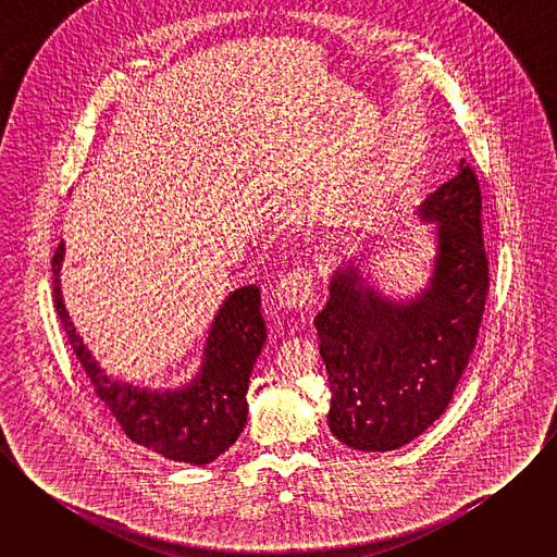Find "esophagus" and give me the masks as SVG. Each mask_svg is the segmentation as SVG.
I'll use <instances>...</instances> for the list:
<instances>
[{"mask_svg": "<svg viewBox=\"0 0 557 557\" xmlns=\"http://www.w3.org/2000/svg\"><path fill=\"white\" fill-rule=\"evenodd\" d=\"M312 273L308 269H290L280 277L275 299L284 308H306L312 301Z\"/></svg>", "mask_w": 557, "mask_h": 557, "instance_id": "esophagus-1", "label": "esophagus"}]
</instances>
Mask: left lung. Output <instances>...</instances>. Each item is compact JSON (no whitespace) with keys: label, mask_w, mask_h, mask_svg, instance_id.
<instances>
[{"label":"left lung","mask_w":557,"mask_h":557,"mask_svg":"<svg viewBox=\"0 0 557 557\" xmlns=\"http://www.w3.org/2000/svg\"><path fill=\"white\" fill-rule=\"evenodd\" d=\"M481 200L479 178L465 161L423 200L419 215L436 222L438 253L428 288L414 299L383 297L355 264L335 271L314 329L333 394L329 425L344 445L396 449L449 406L490 286Z\"/></svg>","instance_id":"1"}]
</instances>
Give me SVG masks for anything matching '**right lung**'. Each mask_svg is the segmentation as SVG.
Segmentation results:
<instances>
[{"mask_svg":"<svg viewBox=\"0 0 557 557\" xmlns=\"http://www.w3.org/2000/svg\"><path fill=\"white\" fill-rule=\"evenodd\" d=\"M63 243L52 256L54 310L67 342L95 392L123 432L138 445L170 460L209 465L240 436L247 423L251 370L267 339L256 284L233 290L211 324L200 372L181 389L153 392L110 379L76 335L63 306L59 271Z\"/></svg>","mask_w":557,"mask_h":557,"instance_id":"right-lung-1","label":"right lung"}]
</instances>
